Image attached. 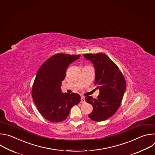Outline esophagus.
I'll return each instance as SVG.
<instances>
[{"label":"esophagus","instance_id":"obj_1","mask_svg":"<svg viewBox=\"0 0 155 155\" xmlns=\"http://www.w3.org/2000/svg\"><path fill=\"white\" fill-rule=\"evenodd\" d=\"M81 103L82 104H84L85 103V98L84 97H81Z\"/></svg>","mask_w":155,"mask_h":155}]
</instances>
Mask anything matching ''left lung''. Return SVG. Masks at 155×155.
I'll use <instances>...</instances> for the list:
<instances>
[{
	"label": "left lung",
	"instance_id": "left-lung-1",
	"mask_svg": "<svg viewBox=\"0 0 155 155\" xmlns=\"http://www.w3.org/2000/svg\"><path fill=\"white\" fill-rule=\"evenodd\" d=\"M94 64L95 71V85L100 90L97 99L86 97L87 103L93 106L88 117L95 121L107 120L120 106L126 90V81L117 65L104 54H84Z\"/></svg>",
	"mask_w": 155,
	"mask_h": 155
}]
</instances>
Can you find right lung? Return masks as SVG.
<instances>
[{
  "instance_id": "add662e5",
  "label": "right lung",
  "mask_w": 155,
  "mask_h": 155,
  "mask_svg": "<svg viewBox=\"0 0 155 155\" xmlns=\"http://www.w3.org/2000/svg\"><path fill=\"white\" fill-rule=\"evenodd\" d=\"M80 56L56 54L49 58L37 71L32 96L39 112L51 122L65 120L71 107L81 101L79 94H64L60 88L68 67Z\"/></svg>"
}]
</instances>
